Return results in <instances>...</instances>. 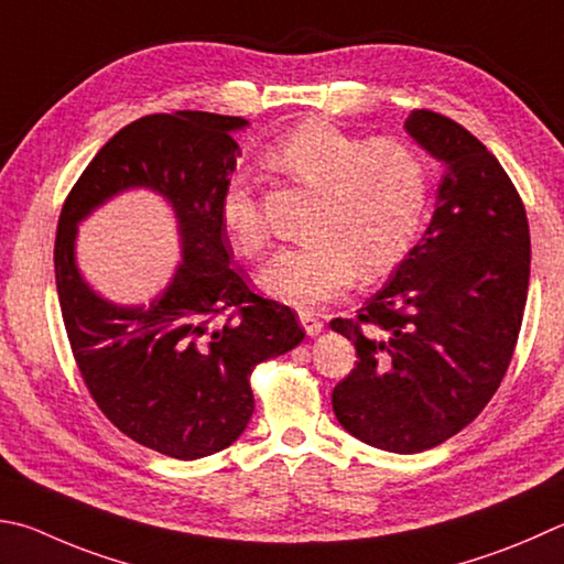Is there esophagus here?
<instances>
[{
    "mask_svg": "<svg viewBox=\"0 0 564 564\" xmlns=\"http://www.w3.org/2000/svg\"><path fill=\"white\" fill-rule=\"evenodd\" d=\"M299 321L303 325V330L308 333V335H317V333L323 330V321L315 313H311V311H301L299 313Z\"/></svg>",
    "mask_w": 564,
    "mask_h": 564,
    "instance_id": "34e87169",
    "label": "esophagus"
}]
</instances>
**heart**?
Instances as JSON below:
<instances>
[{
    "label": "heart",
    "instance_id": "heart-1",
    "mask_svg": "<svg viewBox=\"0 0 564 564\" xmlns=\"http://www.w3.org/2000/svg\"><path fill=\"white\" fill-rule=\"evenodd\" d=\"M265 160L303 187L317 189L308 241L281 251L259 283L295 308L340 295L357 269L380 275L402 259L422 227L429 202V165L422 152L397 138L365 142L327 120H303L275 138ZM219 219L241 256L259 259L269 231L247 175L224 184Z\"/></svg>",
    "mask_w": 564,
    "mask_h": 564
}]
</instances>
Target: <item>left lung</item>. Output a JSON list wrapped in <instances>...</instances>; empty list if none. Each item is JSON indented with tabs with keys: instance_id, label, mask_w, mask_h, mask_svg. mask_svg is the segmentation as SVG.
<instances>
[{
	"instance_id": "obj_1",
	"label": "left lung",
	"mask_w": 564,
	"mask_h": 564,
	"mask_svg": "<svg viewBox=\"0 0 564 564\" xmlns=\"http://www.w3.org/2000/svg\"><path fill=\"white\" fill-rule=\"evenodd\" d=\"M409 135L446 165L432 224L355 317V370L333 412L382 452L444 444L484 412L513 360L530 281L523 199L494 152L442 112L419 108Z\"/></svg>"
}]
</instances>
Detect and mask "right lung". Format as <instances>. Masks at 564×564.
<instances>
[{"label": "right lung", "mask_w": 564, "mask_h": 564, "mask_svg": "<svg viewBox=\"0 0 564 564\" xmlns=\"http://www.w3.org/2000/svg\"><path fill=\"white\" fill-rule=\"evenodd\" d=\"M243 126L202 110L132 120L88 162L58 217L56 291L78 372L112 426L180 460L237 442L253 414V367L305 335L295 311L253 293L231 265L219 199ZM130 186L162 193L181 224L183 263L148 310L100 300L73 259L77 221Z\"/></svg>", "instance_id": "right-lung-1"}]
</instances>
